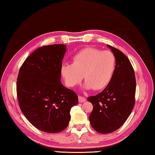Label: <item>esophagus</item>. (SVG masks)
Listing matches in <instances>:
<instances>
[{
    "label": "esophagus",
    "instance_id": "esophagus-1",
    "mask_svg": "<svg viewBox=\"0 0 155 155\" xmlns=\"http://www.w3.org/2000/svg\"><path fill=\"white\" fill-rule=\"evenodd\" d=\"M78 100H79V102H85L86 101H87V99H86L84 97L81 96H78Z\"/></svg>",
    "mask_w": 155,
    "mask_h": 155
}]
</instances>
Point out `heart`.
<instances>
[{
    "label": "heart",
    "instance_id": "heart-1",
    "mask_svg": "<svg viewBox=\"0 0 155 155\" xmlns=\"http://www.w3.org/2000/svg\"><path fill=\"white\" fill-rule=\"evenodd\" d=\"M115 68L116 58L111 51L87 48L73 56L72 64L61 65V74L68 87L79 84L84 78V89L100 90L110 82Z\"/></svg>",
    "mask_w": 155,
    "mask_h": 155
}]
</instances>
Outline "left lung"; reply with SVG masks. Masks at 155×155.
<instances>
[{"instance_id":"obj_1","label":"left lung","mask_w":155,"mask_h":155,"mask_svg":"<svg viewBox=\"0 0 155 155\" xmlns=\"http://www.w3.org/2000/svg\"><path fill=\"white\" fill-rule=\"evenodd\" d=\"M107 46L116 58L113 77L101 93L87 98L94 107L89 116L90 123L101 134L119 129L129 117L135 103L134 68L124 53L109 45Z\"/></svg>"}]
</instances>
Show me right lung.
Instances as JSON below:
<instances>
[{"label":"right lung","mask_w":155,"mask_h":155,"mask_svg":"<svg viewBox=\"0 0 155 155\" xmlns=\"http://www.w3.org/2000/svg\"><path fill=\"white\" fill-rule=\"evenodd\" d=\"M66 45L40 47L22 64L16 82L21 111L38 130L58 133L65 130L70 111L78 102L75 93L61 82V67Z\"/></svg>","instance_id":"right-lung-1"}]
</instances>
